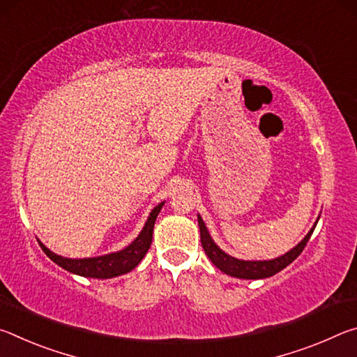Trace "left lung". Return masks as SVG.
<instances>
[{
  "label": "left lung",
  "instance_id": "obj_1",
  "mask_svg": "<svg viewBox=\"0 0 357 357\" xmlns=\"http://www.w3.org/2000/svg\"><path fill=\"white\" fill-rule=\"evenodd\" d=\"M318 220L315 225L310 228V231L307 233V236L301 241V243L293 247L291 250L287 252L285 255L274 259H263V261H245V259H238L234 257H229L228 253L223 252L219 245H217L211 234L208 231L206 225L200 215H198V227H200V236H202V245L204 252H206L208 258L213 261L214 266H217L222 273L227 275L236 277V279H266L277 273H280L282 269H285L289 263H293L296 258L301 255V252L304 250V247L309 243L313 229H315Z\"/></svg>",
  "mask_w": 357,
  "mask_h": 357
}]
</instances>
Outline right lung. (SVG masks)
Here are the masks:
<instances>
[{
	"label": "right lung",
	"mask_w": 357,
	"mask_h": 357,
	"mask_svg": "<svg viewBox=\"0 0 357 357\" xmlns=\"http://www.w3.org/2000/svg\"><path fill=\"white\" fill-rule=\"evenodd\" d=\"M162 206H164V203H159L153 211H151L140 234L135 238V241H132V244H129L126 249L119 252H113L108 253V255L94 258H66L61 255H56V253H53L52 250H48L40 241L39 245L52 261H55L58 266H61L63 269L69 271L72 274L89 277V279H112V277L128 274L135 268V266H138L143 257L146 255L151 243H153L154 223Z\"/></svg>",
	"instance_id": "add662e5"
}]
</instances>
